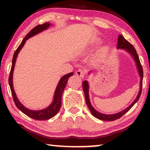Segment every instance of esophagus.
I'll list each match as a JSON object with an SVG mask.
<instances>
[{"mask_svg": "<svg viewBox=\"0 0 150 150\" xmlns=\"http://www.w3.org/2000/svg\"><path fill=\"white\" fill-rule=\"evenodd\" d=\"M85 74L86 71L85 69H79V70H76V74L81 78H83L85 76Z\"/></svg>", "mask_w": 150, "mask_h": 150, "instance_id": "obj_1", "label": "esophagus"}]
</instances>
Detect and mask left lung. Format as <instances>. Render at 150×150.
Segmentation results:
<instances>
[{"label":"left lung","mask_w":150,"mask_h":150,"mask_svg":"<svg viewBox=\"0 0 150 150\" xmlns=\"http://www.w3.org/2000/svg\"><path fill=\"white\" fill-rule=\"evenodd\" d=\"M117 48H122V49H125L128 51V52H130L132 56L134 57L135 61H136L137 67H138L139 75L141 76V82H140V90H139V94L137 96L136 99L134 100V101L132 102V104L130 106H129L128 108H126V109L122 110V112H118V113L116 114H112V115H106V114H102L100 113V112H98L97 110H96L93 108V106H91V102H90L89 98V85H88V83L86 81H83V88L84 93H85V100L86 103H87L88 107H89L90 111H91V114L95 117L99 119L100 120L103 121H114L116 120H118L120 117L124 115L125 113H126L131 108L134 106V104L136 103V102L138 101L139 98H140V96L141 94V91H142V86H143V67L142 65L141 64L140 60H139V56L137 54L136 49L134 48V47L132 46V44H130V42H128L126 39H125L124 37H123L122 35H119L118 36V42H117Z\"/></svg>","instance_id":"8db88e82"}]
</instances>
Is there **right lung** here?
<instances>
[{
	"mask_svg": "<svg viewBox=\"0 0 150 150\" xmlns=\"http://www.w3.org/2000/svg\"><path fill=\"white\" fill-rule=\"evenodd\" d=\"M50 25V24H49L48 22H46V23H44L42 24H39V25L36 26L35 27L33 28V29L30 30L27 35H26L25 38H24V40L22 41L21 44H20V46L18 47V48L16 49L15 52H14L13 56V59H12V65L11 67V71H10L9 76V87H10V89H11V95H12V97H13L14 103H15L16 106H17L18 109L21 110L23 113L29 117L34 119V120H49V119L53 117H54L55 115L58 112L61 106V96H62L63 90H64L65 86L67 85V81H68L69 78L73 75V72L67 74L65 75L64 76L61 78L60 81H59V83L58 84V85H57L56 91H55L54 100H53L52 103L47 108H45V109L41 110H32L28 109V108L24 107V106L20 103L19 100H18L13 87V82H12V79H13V72L14 66H15V63H16V58H17L18 52H20V50L22 49V46H23L24 44H25L26 41L27 40L28 38H30V37L33 36L39 33L40 32H42V30L46 29L47 28L49 27V26Z\"/></svg>",
	"mask_w": 150,
	"mask_h": 150,
	"instance_id": "right-lung-1",
	"label": "right lung"
}]
</instances>
